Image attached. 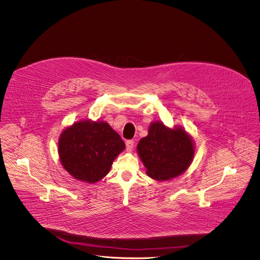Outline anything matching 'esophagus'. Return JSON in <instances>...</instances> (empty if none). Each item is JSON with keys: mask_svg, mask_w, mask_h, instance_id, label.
Listing matches in <instances>:
<instances>
[{"mask_svg": "<svg viewBox=\"0 0 260 260\" xmlns=\"http://www.w3.org/2000/svg\"><path fill=\"white\" fill-rule=\"evenodd\" d=\"M134 145H135V142L133 141V140H127L126 142H125V146H126V150L128 151V152H131L133 148H134Z\"/></svg>", "mask_w": 260, "mask_h": 260, "instance_id": "esophagus-1", "label": "esophagus"}]
</instances>
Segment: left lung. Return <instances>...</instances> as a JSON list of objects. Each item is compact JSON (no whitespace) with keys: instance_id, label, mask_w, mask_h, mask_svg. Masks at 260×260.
<instances>
[{"instance_id":"obj_1","label":"left lung","mask_w":260,"mask_h":260,"mask_svg":"<svg viewBox=\"0 0 260 260\" xmlns=\"http://www.w3.org/2000/svg\"><path fill=\"white\" fill-rule=\"evenodd\" d=\"M195 142L183 126H167L153 121L148 135L141 138L136 152L149 177L158 181L173 179L185 173L195 156Z\"/></svg>"}]
</instances>
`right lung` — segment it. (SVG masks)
<instances>
[{
    "label": "right lung",
    "mask_w": 260,
    "mask_h": 260,
    "mask_svg": "<svg viewBox=\"0 0 260 260\" xmlns=\"http://www.w3.org/2000/svg\"><path fill=\"white\" fill-rule=\"evenodd\" d=\"M124 142L104 121L80 120L62 131L58 156L63 169L75 179L93 184L105 177Z\"/></svg>",
    "instance_id": "add662e5"
}]
</instances>
